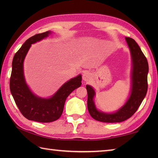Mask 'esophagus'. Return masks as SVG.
Instances as JSON below:
<instances>
[{
    "instance_id": "obj_1",
    "label": "esophagus",
    "mask_w": 158,
    "mask_h": 158,
    "mask_svg": "<svg viewBox=\"0 0 158 158\" xmlns=\"http://www.w3.org/2000/svg\"><path fill=\"white\" fill-rule=\"evenodd\" d=\"M92 74L89 72H85L83 74V81H85V82H88L90 80L92 79Z\"/></svg>"
}]
</instances>
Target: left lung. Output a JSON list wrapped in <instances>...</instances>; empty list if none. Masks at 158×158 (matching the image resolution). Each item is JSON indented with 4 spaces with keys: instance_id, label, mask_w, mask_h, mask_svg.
Returning a JSON list of instances; mask_svg holds the SVG:
<instances>
[{
    "instance_id": "obj_1",
    "label": "left lung",
    "mask_w": 158,
    "mask_h": 158,
    "mask_svg": "<svg viewBox=\"0 0 158 158\" xmlns=\"http://www.w3.org/2000/svg\"><path fill=\"white\" fill-rule=\"evenodd\" d=\"M126 40L132 56V70L131 94L125 105L114 113H105L99 111L96 109L93 100L94 96H95L94 90L90 85H86L88 111L94 119L99 122L117 123L129 119L139 109L147 94L148 88V62L135 40L130 37H126Z\"/></svg>"
}]
</instances>
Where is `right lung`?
Listing matches in <instances>:
<instances>
[{"label":"right lung","instance_id":"add662e5","mask_svg":"<svg viewBox=\"0 0 158 158\" xmlns=\"http://www.w3.org/2000/svg\"><path fill=\"white\" fill-rule=\"evenodd\" d=\"M51 34L50 31L31 36L13 57L12 71L10 77V90L19 111L29 120L49 123L59 119L62 115L66 99L73 90L81 85V75L70 79L50 98H41L35 96L26 85L23 76V63L28 49L33 44Z\"/></svg>","mask_w":158,"mask_h":158}]
</instances>
